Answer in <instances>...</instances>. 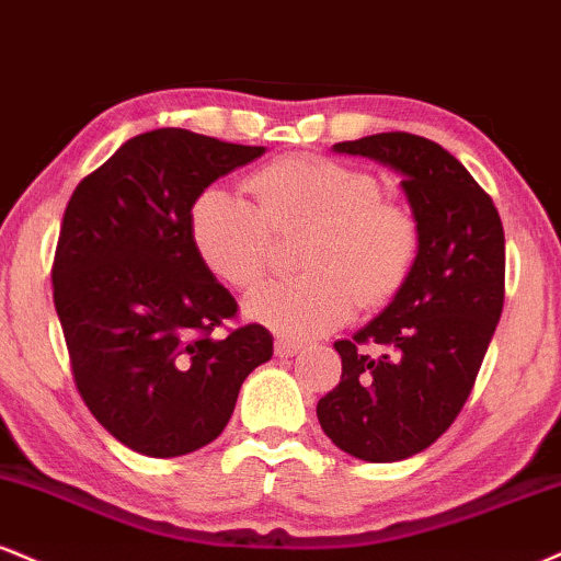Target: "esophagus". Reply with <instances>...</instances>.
Here are the masks:
<instances>
[{
  "label": "esophagus",
  "mask_w": 561,
  "mask_h": 561,
  "mask_svg": "<svg viewBox=\"0 0 561 561\" xmlns=\"http://www.w3.org/2000/svg\"><path fill=\"white\" fill-rule=\"evenodd\" d=\"M274 353L279 357H293V355L300 353V345H295V342H289V340H276L274 342Z\"/></svg>",
  "instance_id": "34e87169"
}]
</instances>
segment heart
Instances as JSON below:
<instances>
[{"instance_id": "b5f03b06", "label": "heart", "mask_w": 561, "mask_h": 561, "mask_svg": "<svg viewBox=\"0 0 561 561\" xmlns=\"http://www.w3.org/2000/svg\"><path fill=\"white\" fill-rule=\"evenodd\" d=\"M255 206L225 185L191 206L195 253L216 279L251 287L263 272L268 229L310 227L298 253V279H272L242 300L248 319L287 336L342 327L355 302L376 308L408 282L417 255V225L408 208L381 198L368 172L321 157H285L248 180Z\"/></svg>"}]
</instances>
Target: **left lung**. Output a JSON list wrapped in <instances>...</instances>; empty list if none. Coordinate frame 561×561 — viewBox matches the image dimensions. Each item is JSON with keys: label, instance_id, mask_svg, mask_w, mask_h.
<instances>
[{"label": "left lung", "instance_id": "obj_1", "mask_svg": "<svg viewBox=\"0 0 561 561\" xmlns=\"http://www.w3.org/2000/svg\"><path fill=\"white\" fill-rule=\"evenodd\" d=\"M332 151L400 174L417 225L408 282L353 340L334 342L342 381L316 415L366 462L408 460L460 415L504 306V229L494 201L434 140L379 133Z\"/></svg>", "mask_w": 561, "mask_h": 561}]
</instances>
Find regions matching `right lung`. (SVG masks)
Returning a JSON list of instances; mask_svg holds the SVG:
<instances>
[{
    "label": "right lung",
    "mask_w": 561,
    "mask_h": 561,
    "mask_svg": "<svg viewBox=\"0 0 561 561\" xmlns=\"http://www.w3.org/2000/svg\"><path fill=\"white\" fill-rule=\"evenodd\" d=\"M266 153L180 127L140 133L72 193L54 255V308L88 410L146 457H180L225 431L242 381L274 353L201 263L191 206Z\"/></svg>",
    "instance_id": "add662e5"
}]
</instances>
